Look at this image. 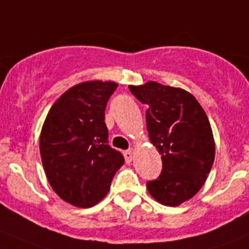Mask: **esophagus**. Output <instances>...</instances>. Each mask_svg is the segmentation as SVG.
Listing matches in <instances>:
<instances>
[{"label":"esophagus","instance_id":"1","mask_svg":"<svg viewBox=\"0 0 249 249\" xmlns=\"http://www.w3.org/2000/svg\"><path fill=\"white\" fill-rule=\"evenodd\" d=\"M133 149H128V150H126L124 153H123V155H124V159H126V162L127 164H129V162L132 161V159H133Z\"/></svg>","mask_w":249,"mask_h":249}]
</instances>
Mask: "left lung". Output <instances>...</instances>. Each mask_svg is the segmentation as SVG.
Here are the masks:
<instances>
[{"mask_svg":"<svg viewBox=\"0 0 249 249\" xmlns=\"http://www.w3.org/2000/svg\"><path fill=\"white\" fill-rule=\"evenodd\" d=\"M129 90L149 106V139L162 160L161 174L146 182V188L161 204H182L202 188L214 162L215 143L207 113L197 99L179 88L148 82L129 85Z\"/></svg>","mask_w":249,"mask_h":249,"instance_id":"obj_1","label":"left lung"}]
</instances>
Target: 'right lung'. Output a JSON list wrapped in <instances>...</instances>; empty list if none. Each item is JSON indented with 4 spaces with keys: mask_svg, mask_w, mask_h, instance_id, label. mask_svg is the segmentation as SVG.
Returning <instances> with one entry per match:
<instances>
[{
    "mask_svg": "<svg viewBox=\"0 0 249 249\" xmlns=\"http://www.w3.org/2000/svg\"><path fill=\"white\" fill-rule=\"evenodd\" d=\"M113 82H84L68 89L50 108L40 134V154L58 197L79 208L100 202L123 155L108 145L105 108Z\"/></svg>",
    "mask_w": 249,
    "mask_h": 249,
    "instance_id": "1",
    "label": "right lung"
}]
</instances>
